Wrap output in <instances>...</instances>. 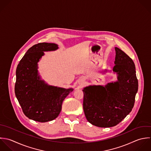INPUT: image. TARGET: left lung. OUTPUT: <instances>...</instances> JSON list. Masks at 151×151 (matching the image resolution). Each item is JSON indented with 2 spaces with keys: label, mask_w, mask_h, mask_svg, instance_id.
<instances>
[{
  "label": "left lung",
  "mask_w": 151,
  "mask_h": 151,
  "mask_svg": "<svg viewBox=\"0 0 151 151\" xmlns=\"http://www.w3.org/2000/svg\"><path fill=\"white\" fill-rule=\"evenodd\" d=\"M115 50L113 71L118 74V81L83 90L86 118L98 127L109 128L120 123L131 112L138 89L134 61L119 48L116 47Z\"/></svg>",
  "instance_id": "left-lung-1"
}]
</instances>
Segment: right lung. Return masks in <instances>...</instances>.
Returning a JSON list of instances; mask_svg holds the SVG:
<instances>
[{"label":"right lung","instance_id":"obj_1","mask_svg":"<svg viewBox=\"0 0 151 151\" xmlns=\"http://www.w3.org/2000/svg\"><path fill=\"white\" fill-rule=\"evenodd\" d=\"M58 48L55 43L36 44L28 49L16 68V96L25 116L35 121L46 122L56 118L63 100L73 91L48 86L38 76L37 62L43 52Z\"/></svg>","mask_w":151,"mask_h":151}]
</instances>
